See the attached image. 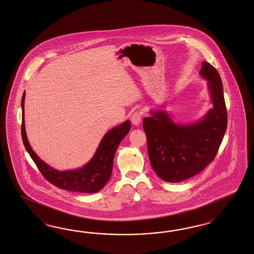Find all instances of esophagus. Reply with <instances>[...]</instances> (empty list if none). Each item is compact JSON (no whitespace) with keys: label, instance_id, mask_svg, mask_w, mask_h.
I'll return each instance as SVG.
<instances>
[{"label":"esophagus","instance_id":"34e87169","mask_svg":"<svg viewBox=\"0 0 254 254\" xmlns=\"http://www.w3.org/2000/svg\"><path fill=\"white\" fill-rule=\"evenodd\" d=\"M141 120H142V114L141 112H134L131 117H130V122L133 125H139L141 123Z\"/></svg>","mask_w":254,"mask_h":254}]
</instances>
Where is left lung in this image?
<instances>
[{
	"instance_id": "left-lung-1",
	"label": "left lung",
	"mask_w": 254,
	"mask_h": 254,
	"mask_svg": "<svg viewBox=\"0 0 254 254\" xmlns=\"http://www.w3.org/2000/svg\"><path fill=\"white\" fill-rule=\"evenodd\" d=\"M199 74L208 80L213 108L199 122L177 124L164 110L151 111L143 128L153 170L162 180L178 183L199 174L214 160L225 136L227 111L221 77L202 62Z\"/></svg>"
}]
</instances>
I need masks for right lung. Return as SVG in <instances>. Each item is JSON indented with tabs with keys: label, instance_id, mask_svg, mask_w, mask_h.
I'll list each match as a JSON object with an SVG mask.
<instances>
[{
	"label": "right lung",
	"instance_id": "add662e5",
	"mask_svg": "<svg viewBox=\"0 0 254 254\" xmlns=\"http://www.w3.org/2000/svg\"><path fill=\"white\" fill-rule=\"evenodd\" d=\"M25 92L21 99V135L23 144L44 178L58 189L80 193H95L101 190L109 182L112 174L113 160L117 148L130 129V121L109 130L99 144L92 160L80 169L73 171H58L47 165L34 152L29 145L24 121Z\"/></svg>",
	"mask_w": 254,
	"mask_h": 254
}]
</instances>
